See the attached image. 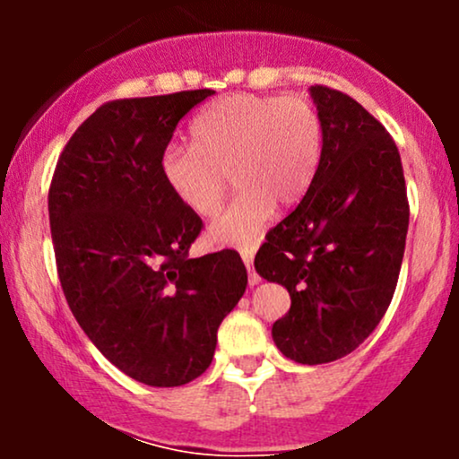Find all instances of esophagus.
Segmentation results:
<instances>
[{"label": "esophagus", "instance_id": "1", "mask_svg": "<svg viewBox=\"0 0 459 459\" xmlns=\"http://www.w3.org/2000/svg\"><path fill=\"white\" fill-rule=\"evenodd\" d=\"M241 259H244L246 267H247V282H250V287H255V284L261 282L259 273L252 270V261H255V252L247 250V247H244V250H241Z\"/></svg>", "mask_w": 459, "mask_h": 459}]
</instances>
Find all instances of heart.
<instances>
[{
	"label": "heart",
	"mask_w": 459,
	"mask_h": 459,
	"mask_svg": "<svg viewBox=\"0 0 459 459\" xmlns=\"http://www.w3.org/2000/svg\"><path fill=\"white\" fill-rule=\"evenodd\" d=\"M194 146H170L161 175L192 213L209 218L229 192L239 196L209 226L215 244L255 246L276 203L291 207L313 183L321 155V120L304 94H226L192 123Z\"/></svg>",
	"instance_id": "1"
}]
</instances>
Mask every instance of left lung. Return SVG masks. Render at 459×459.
Listing matches in <instances>:
<instances>
[{"instance_id": "obj_1", "label": "left lung", "mask_w": 459, "mask_h": 459, "mask_svg": "<svg viewBox=\"0 0 459 459\" xmlns=\"http://www.w3.org/2000/svg\"><path fill=\"white\" fill-rule=\"evenodd\" d=\"M321 120L313 183L256 252L261 278L282 284L291 308L272 325L278 350L324 365L356 350L391 304L410 207L402 157L354 99L310 86Z\"/></svg>"}]
</instances>
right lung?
Segmentation results:
<instances>
[{
    "label": "right lung",
    "mask_w": 459,
    "mask_h": 459,
    "mask_svg": "<svg viewBox=\"0 0 459 459\" xmlns=\"http://www.w3.org/2000/svg\"><path fill=\"white\" fill-rule=\"evenodd\" d=\"M213 91L105 103L57 160L49 224L77 324L146 386H183L212 365L218 328L246 291L235 250L189 259L200 218L161 175L178 120Z\"/></svg>",
    "instance_id": "add662e5"
}]
</instances>
